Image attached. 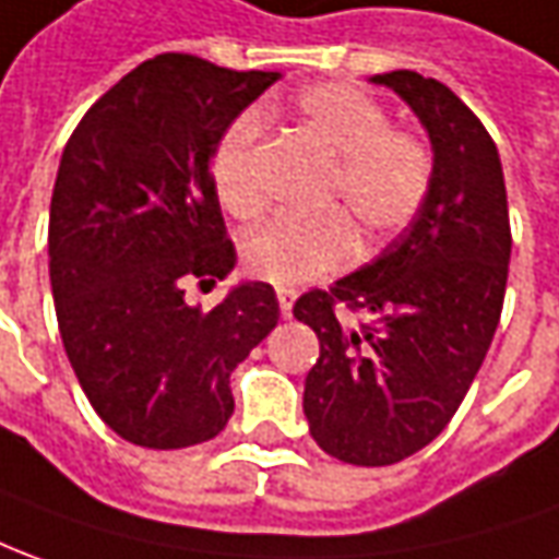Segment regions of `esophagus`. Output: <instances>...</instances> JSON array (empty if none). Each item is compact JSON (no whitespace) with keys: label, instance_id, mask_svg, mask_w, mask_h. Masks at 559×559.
I'll return each instance as SVG.
<instances>
[{"label":"esophagus","instance_id":"34e87169","mask_svg":"<svg viewBox=\"0 0 559 559\" xmlns=\"http://www.w3.org/2000/svg\"><path fill=\"white\" fill-rule=\"evenodd\" d=\"M276 301H280V313H283V319L292 317V307H295V292H292V288H280V292H276Z\"/></svg>","mask_w":559,"mask_h":559}]
</instances>
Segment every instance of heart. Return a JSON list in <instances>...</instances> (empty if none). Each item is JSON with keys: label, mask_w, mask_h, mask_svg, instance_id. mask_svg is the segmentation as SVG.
Returning <instances> with one entry per match:
<instances>
[{"label": "heart", "mask_w": 559, "mask_h": 559, "mask_svg": "<svg viewBox=\"0 0 559 559\" xmlns=\"http://www.w3.org/2000/svg\"><path fill=\"white\" fill-rule=\"evenodd\" d=\"M298 130L334 157L325 200H341L368 240L404 228L429 198L435 160L417 133L390 127L386 109L349 84L307 87L298 103ZM261 124L240 115L213 155V182L222 206L240 222L264 213L255 173ZM353 255V228L341 213L310 222H271L242 242V264L261 283L292 288L337 271Z\"/></svg>", "instance_id": "heart-1"}]
</instances>
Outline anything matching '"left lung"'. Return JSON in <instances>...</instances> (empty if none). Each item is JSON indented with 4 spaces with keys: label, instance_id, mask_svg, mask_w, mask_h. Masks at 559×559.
Listing matches in <instances>:
<instances>
[{
    "label": "left lung",
    "instance_id": "1",
    "mask_svg": "<svg viewBox=\"0 0 559 559\" xmlns=\"http://www.w3.org/2000/svg\"><path fill=\"white\" fill-rule=\"evenodd\" d=\"M414 109L435 152L429 198L377 261L295 301L319 337L304 383L310 435L349 465H392L441 435L502 317L511 258L496 142L448 84L374 75Z\"/></svg>",
    "mask_w": 559,
    "mask_h": 559
}]
</instances>
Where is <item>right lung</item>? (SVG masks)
<instances>
[{
  "mask_svg": "<svg viewBox=\"0 0 559 559\" xmlns=\"http://www.w3.org/2000/svg\"><path fill=\"white\" fill-rule=\"evenodd\" d=\"M280 72L157 53L84 111L51 198V292L69 365L99 419L130 444L194 448L228 426L230 371L276 325L267 283L200 310L237 252L213 182L230 121Z\"/></svg>",
  "mask_w": 559,
  "mask_h": 559,
  "instance_id": "1",
  "label": "right lung"
}]
</instances>
